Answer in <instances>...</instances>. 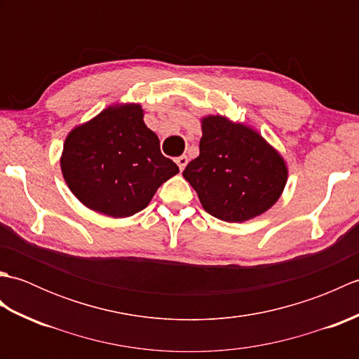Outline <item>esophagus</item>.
I'll return each instance as SVG.
<instances>
[{
    "instance_id": "34e87169",
    "label": "esophagus",
    "mask_w": 359,
    "mask_h": 359,
    "mask_svg": "<svg viewBox=\"0 0 359 359\" xmlns=\"http://www.w3.org/2000/svg\"><path fill=\"white\" fill-rule=\"evenodd\" d=\"M175 163H177L180 171H184L187 163H188V157H187V156H179L177 158H175Z\"/></svg>"
}]
</instances>
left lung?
<instances>
[{
	"label": "left lung",
	"instance_id": "obj_1",
	"mask_svg": "<svg viewBox=\"0 0 359 359\" xmlns=\"http://www.w3.org/2000/svg\"><path fill=\"white\" fill-rule=\"evenodd\" d=\"M199 149L184 177L211 216L245 222L271 208L284 191V158L255 129L208 116L202 118Z\"/></svg>",
	"mask_w": 359,
	"mask_h": 359
}]
</instances>
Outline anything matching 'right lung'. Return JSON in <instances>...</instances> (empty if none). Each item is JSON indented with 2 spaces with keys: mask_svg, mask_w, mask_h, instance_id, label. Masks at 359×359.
Listing matches in <instances>:
<instances>
[{
  "mask_svg": "<svg viewBox=\"0 0 359 359\" xmlns=\"http://www.w3.org/2000/svg\"><path fill=\"white\" fill-rule=\"evenodd\" d=\"M62 171L77 199L102 215L128 217L147 208L158 187L179 172L160 152L140 104L111 106L66 137Z\"/></svg>",
  "mask_w": 359,
  "mask_h": 359,
  "instance_id": "add662e5",
  "label": "right lung"
}]
</instances>
